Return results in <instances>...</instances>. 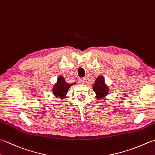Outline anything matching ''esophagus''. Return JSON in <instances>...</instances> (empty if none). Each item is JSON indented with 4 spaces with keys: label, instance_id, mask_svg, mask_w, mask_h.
Instances as JSON below:
<instances>
[{
    "label": "esophagus",
    "instance_id": "obj_1",
    "mask_svg": "<svg viewBox=\"0 0 155 155\" xmlns=\"http://www.w3.org/2000/svg\"><path fill=\"white\" fill-rule=\"evenodd\" d=\"M78 83L81 84H85L87 83V78H82L78 80Z\"/></svg>",
    "mask_w": 155,
    "mask_h": 155
}]
</instances>
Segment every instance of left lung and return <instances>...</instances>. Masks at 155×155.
<instances>
[{"label": "left lung", "instance_id": "1", "mask_svg": "<svg viewBox=\"0 0 155 155\" xmlns=\"http://www.w3.org/2000/svg\"><path fill=\"white\" fill-rule=\"evenodd\" d=\"M93 89L97 95V98H102L107 95L109 91L108 87L105 85L104 78L102 76H100L94 83Z\"/></svg>", "mask_w": 155, "mask_h": 155}]
</instances>
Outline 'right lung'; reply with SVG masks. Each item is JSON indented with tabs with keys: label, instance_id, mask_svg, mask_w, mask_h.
Returning <instances> with one entry per match:
<instances>
[{
	"label": "right lung",
	"instance_id": "1",
	"mask_svg": "<svg viewBox=\"0 0 155 155\" xmlns=\"http://www.w3.org/2000/svg\"><path fill=\"white\" fill-rule=\"evenodd\" d=\"M72 84H68L66 83L64 80V78L62 76H60L58 78L57 83L54 86L53 88V93L56 97H59L63 99L66 97V94L67 93L68 90L72 84Z\"/></svg>",
	"mask_w": 155,
	"mask_h": 155
}]
</instances>
